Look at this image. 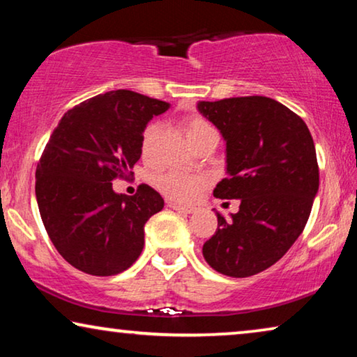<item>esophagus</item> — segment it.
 <instances>
[{"instance_id":"obj_1","label":"esophagus","mask_w":357,"mask_h":357,"mask_svg":"<svg viewBox=\"0 0 357 357\" xmlns=\"http://www.w3.org/2000/svg\"><path fill=\"white\" fill-rule=\"evenodd\" d=\"M169 208H172L174 211H178V213H185V214H192L195 209L193 208H188V206H180L177 203H169Z\"/></svg>"}]
</instances>
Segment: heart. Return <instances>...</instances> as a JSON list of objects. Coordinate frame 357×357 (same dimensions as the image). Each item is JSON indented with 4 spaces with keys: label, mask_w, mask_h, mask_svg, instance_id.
Segmentation results:
<instances>
[{
    "label": "heart",
    "mask_w": 357,
    "mask_h": 357,
    "mask_svg": "<svg viewBox=\"0 0 357 357\" xmlns=\"http://www.w3.org/2000/svg\"><path fill=\"white\" fill-rule=\"evenodd\" d=\"M183 128L187 133V138L193 146H197L202 141L218 136L214 126L209 123L206 119L199 115H190L183 120ZM162 135V123L159 121H153L144 126L143 133H141V155L144 159H153L155 154V148H158V141ZM209 185L208 177L197 174H187L178 172V170H169L155 177V187L165 198L170 202L190 204L199 197Z\"/></svg>",
    "instance_id": "b5f03b06"
}]
</instances>
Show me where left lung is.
Returning a JSON list of instances; mask_svg holds the SVG:
<instances>
[{
    "instance_id": "obj_1",
    "label": "left lung",
    "mask_w": 357,
    "mask_h": 357,
    "mask_svg": "<svg viewBox=\"0 0 357 357\" xmlns=\"http://www.w3.org/2000/svg\"><path fill=\"white\" fill-rule=\"evenodd\" d=\"M198 110L226 139L227 177L213 195L241 199L203 257L218 273L247 278L282 258L304 231L319 192L315 146L304 120L263 96L198 102Z\"/></svg>"
}]
</instances>
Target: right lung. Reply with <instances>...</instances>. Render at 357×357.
<instances>
[{
  "label": "right lung",
  "instance_id": "add662e5",
  "mask_svg": "<svg viewBox=\"0 0 357 357\" xmlns=\"http://www.w3.org/2000/svg\"><path fill=\"white\" fill-rule=\"evenodd\" d=\"M167 102L119 89L68 110L48 139L36 170L43 226L58 253L76 270L114 276L128 270L144 247V224L164 199L141 183L133 197L112 188L133 177L141 133Z\"/></svg>",
  "mask_w": 357,
  "mask_h": 357
}]
</instances>
